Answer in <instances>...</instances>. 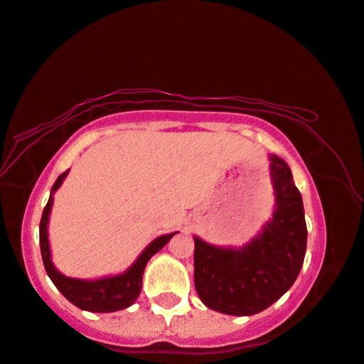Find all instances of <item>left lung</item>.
I'll return each instance as SVG.
<instances>
[{"label":"left lung","mask_w":364,"mask_h":364,"mask_svg":"<svg viewBox=\"0 0 364 364\" xmlns=\"http://www.w3.org/2000/svg\"><path fill=\"white\" fill-rule=\"evenodd\" d=\"M275 211L262 232L240 249L194 237V287L208 309L255 315L277 301L299 277L306 250L300 191L282 158L270 156Z\"/></svg>","instance_id":"obj_1"}]
</instances>
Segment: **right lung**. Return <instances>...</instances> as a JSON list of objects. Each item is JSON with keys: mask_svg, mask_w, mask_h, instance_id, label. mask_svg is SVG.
Wrapping results in <instances>:
<instances>
[{"mask_svg": "<svg viewBox=\"0 0 364 364\" xmlns=\"http://www.w3.org/2000/svg\"><path fill=\"white\" fill-rule=\"evenodd\" d=\"M68 171L59 175L55 180L54 186L50 188L49 201L46 204L43 218L39 223V244H41V255H43L44 269L48 272L49 279L53 284L58 287V290L68 299L70 304L79 306L80 310L87 311H97V314H109V311L124 310L130 306L133 301L138 299L141 291V280L143 272H145V265L158 250L165 247L170 242V239L176 232L160 235L156 237L146 249L140 254V257L135 260V264L127 270V272L115 275V277H104L99 280H80L65 277L54 267L53 260H50V249H49V239H48V223L50 206H53V193L63 184Z\"/></svg>", "mask_w": 364, "mask_h": 364, "instance_id": "1", "label": "right lung"}]
</instances>
